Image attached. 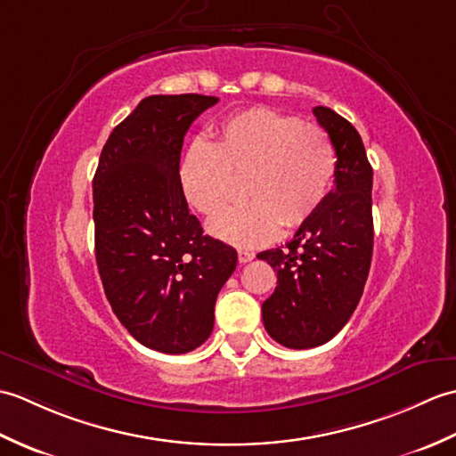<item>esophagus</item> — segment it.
Segmentation results:
<instances>
[{
	"mask_svg": "<svg viewBox=\"0 0 456 456\" xmlns=\"http://www.w3.org/2000/svg\"><path fill=\"white\" fill-rule=\"evenodd\" d=\"M253 258H255V253H250V250H239V263L240 265H247Z\"/></svg>",
	"mask_w": 456,
	"mask_h": 456,
	"instance_id": "obj_1",
	"label": "esophagus"
}]
</instances>
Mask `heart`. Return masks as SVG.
<instances>
[{
	"label": "heart",
	"mask_w": 456,
	"mask_h": 456,
	"mask_svg": "<svg viewBox=\"0 0 456 456\" xmlns=\"http://www.w3.org/2000/svg\"><path fill=\"white\" fill-rule=\"evenodd\" d=\"M337 170V154L319 125L268 108L223 121L213 142L196 139L180 162L188 203L216 216L245 180L248 201L223 211L208 231L225 243L253 248L274 240L280 227L296 229L322 208Z\"/></svg>",
	"instance_id": "1"
}]
</instances>
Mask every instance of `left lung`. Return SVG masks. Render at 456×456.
Listing matches in <instances>:
<instances>
[{"label": "left lung", "mask_w": 456, "mask_h": 456, "mask_svg": "<svg viewBox=\"0 0 456 456\" xmlns=\"http://www.w3.org/2000/svg\"><path fill=\"white\" fill-rule=\"evenodd\" d=\"M314 115L337 154L335 186L286 247L258 253L278 278L263 304L265 329L288 348H314L341 331L362 296L374 245L372 167L361 134L323 105Z\"/></svg>", "instance_id": "left-lung-1"}]
</instances>
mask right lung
Segmentation results:
<instances>
[{
	"label": "right lung",
	"mask_w": 456,
	"mask_h": 456,
	"mask_svg": "<svg viewBox=\"0 0 456 456\" xmlns=\"http://www.w3.org/2000/svg\"><path fill=\"white\" fill-rule=\"evenodd\" d=\"M219 100L149 95L103 144L94 176L95 263L121 325L152 351L208 341L237 250L203 235L180 186L183 134Z\"/></svg>",
	"instance_id": "add662e5"
}]
</instances>
